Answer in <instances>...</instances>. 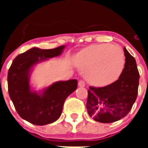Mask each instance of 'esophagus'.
<instances>
[{
    "mask_svg": "<svg viewBox=\"0 0 148 148\" xmlns=\"http://www.w3.org/2000/svg\"><path fill=\"white\" fill-rule=\"evenodd\" d=\"M78 86L80 87H85V82H84L83 80H80L78 82Z\"/></svg>",
    "mask_w": 148,
    "mask_h": 148,
    "instance_id": "esophagus-1",
    "label": "esophagus"
}]
</instances>
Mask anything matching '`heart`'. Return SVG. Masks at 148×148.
<instances>
[{
	"mask_svg": "<svg viewBox=\"0 0 148 148\" xmlns=\"http://www.w3.org/2000/svg\"><path fill=\"white\" fill-rule=\"evenodd\" d=\"M77 65L90 84L107 86L121 75L125 65V53L118 45L95 44L79 54Z\"/></svg>",
	"mask_w": 148,
	"mask_h": 148,
	"instance_id": "obj_1",
	"label": "heart"
}]
</instances>
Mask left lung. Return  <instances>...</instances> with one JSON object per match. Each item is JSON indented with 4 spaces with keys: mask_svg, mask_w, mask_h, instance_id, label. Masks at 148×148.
<instances>
[{
    "mask_svg": "<svg viewBox=\"0 0 148 148\" xmlns=\"http://www.w3.org/2000/svg\"><path fill=\"white\" fill-rule=\"evenodd\" d=\"M124 52L125 69L118 80L103 87H89L86 107L95 121H119L127 115L136 100L139 82L136 62L125 47Z\"/></svg>",
    "mask_w": 148,
    "mask_h": 148,
    "instance_id": "obj_1",
    "label": "left lung"
}]
</instances>
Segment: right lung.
<instances>
[{
	"instance_id": "obj_1",
	"label": "right lung",
	"mask_w": 148,
	"mask_h": 148,
	"mask_svg": "<svg viewBox=\"0 0 148 148\" xmlns=\"http://www.w3.org/2000/svg\"><path fill=\"white\" fill-rule=\"evenodd\" d=\"M65 46L55 49L33 47L13 60L7 76L9 95L17 113L23 119L36 125H45L58 120L66 98L76 90V79L57 82L43 90L32 91L29 85L31 68L40 61L61 54Z\"/></svg>"
}]
</instances>
